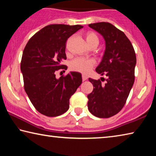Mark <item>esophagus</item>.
I'll use <instances>...</instances> for the list:
<instances>
[{"mask_svg":"<svg viewBox=\"0 0 156 156\" xmlns=\"http://www.w3.org/2000/svg\"><path fill=\"white\" fill-rule=\"evenodd\" d=\"M82 78H83V81H85L86 80H87V76L86 75L83 74L82 75Z\"/></svg>","mask_w":156,"mask_h":156,"instance_id":"obj_1","label":"esophagus"}]
</instances>
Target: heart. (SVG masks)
Masks as SVG:
<instances>
[{"label": "heart", "instance_id": "heart-1", "mask_svg": "<svg viewBox=\"0 0 156 156\" xmlns=\"http://www.w3.org/2000/svg\"><path fill=\"white\" fill-rule=\"evenodd\" d=\"M85 39L88 45L90 47L94 45L98 46L99 43L98 37L94 31H87L85 34ZM95 65H96V61L94 59L76 58L71 62L70 67L73 71L87 73Z\"/></svg>", "mask_w": 156, "mask_h": 156}]
</instances>
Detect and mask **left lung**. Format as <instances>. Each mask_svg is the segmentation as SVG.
I'll return each mask as SVG.
<instances>
[{"instance_id":"left-lung-1","label":"left lung","mask_w":156,"mask_h":156,"mask_svg":"<svg viewBox=\"0 0 156 156\" xmlns=\"http://www.w3.org/2000/svg\"><path fill=\"white\" fill-rule=\"evenodd\" d=\"M103 36L105 51L102 60L96 69L99 74L107 77L102 80L89 78L94 89L87 98L89 111L98 118H107L122 109L135 80L136 56L133 47L123 31L109 23L89 24Z\"/></svg>"}]
</instances>
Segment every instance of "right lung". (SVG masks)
<instances>
[{"label": "right lung", "instance_id": "1", "mask_svg": "<svg viewBox=\"0 0 156 156\" xmlns=\"http://www.w3.org/2000/svg\"><path fill=\"white\" fill-rule=\"evenodd\" d=\"M83 26L53 24L31 37L23 52L20 70L24 88L36 109L43 115L56 117L69 107V99L82 83L80 73L72 72L56 78L55 72L67 69L60 65L67 59V39Z\"/></svg>", "mask_w": 156, "mask_h": 156}]
</instances>
